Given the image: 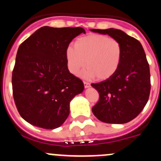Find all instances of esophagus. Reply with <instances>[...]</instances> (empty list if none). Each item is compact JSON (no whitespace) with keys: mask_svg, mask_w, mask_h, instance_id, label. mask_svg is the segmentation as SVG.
Returning a JSON list of instances; mask_svg holds the SVG:
<instances>
[{"mask_svg":"<svg viewBox=\"0 0 161 161\" xmlns=\"http://www.w3.org/2000/svg\"><path fill=\"white\" fill-rule=\"evenodd\" d=\"M83 83H84V86H85V88H89V87H90V84L89 83V82H83Z\"/></svg>","mask_w":161,"mask_h":161,"instance_id":"1","label":"esophagus"}]
</instances>
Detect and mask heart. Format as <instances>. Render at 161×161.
Returning <instances> with one entry per match:
<instances>
[{
    "mask_svg": "<svg viewBox=\"0 0 161 161\" xmlns=\"http://www.w3.org/2000/svg\"><path fill=\"white\" fill-rule=\"evenodd\" d=\"M122 46L118 40L103 34H93L79 37L75 46H68L65 52L68 70L76 75L85 64L82 72L85 78L96 76L105 80L117 71L122 60Z\"/></svg>",
    "mask_w": 161,
    "mask_h": 161,
    "instance_id": "obj_1",
    "label": "heart"
}]
</instances>
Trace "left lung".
Segmentation results:
<instances>
[{
  "label": "left lung",
  "instance_id": "1",
  "mask_svg": "<svg viewBox=\"0 0 161 161\" xmlns=\"http://www.w3.org/2000/svg\"><path fill=\"white\" fill-rule=\"evenodd\" d=\"M108 34L122 46V60L116 72L106 80L91 86L99 101L92 108L93 115L107 124H126L142 111L150 93V72L146 53L139 41L114 28L90 29Z\"/></svg>",
  "mask_w": 161,
  "mask_h": 161
}]
</instances>
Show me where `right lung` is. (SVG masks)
Returning a JSON list of instances; mask_svg holds the SVG:
<instances>
[{"mask_svg":"<svg viewBox=\"0 0 161 161\" xmlns=\"http://www.w3.org/2000/svg\"><path fill=\"white\" fill-rule=\"evenodd\" d=\"M82 27L42 26L19 47L12 71V92L23 119L35 127L55 129L70 113V102L84 90L70 73L65 52Z\"/></svg>","mask_w":161,"mask_h":161,"instance_id":"right-lung-1","label":"right lung"}]
</instances>
